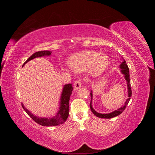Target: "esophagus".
Segmentation results:
<instances>
[{
  "mask_svg": "<svg viewBox=\"0 0 155 155\" xmlns=\"http://www.w3.org/2000/svg\"><path fill=\"white\" fill-rule=\"evenodd\" d=\"M81 81L79 80H77L75 81L74 84V90H78L79 88H80L81 87Z\"/></svg>",
  "mask_w": 155,
  "mask_h": 155,
  "instance_id": "esophagus-1",
  "label": "esophagus"
}]
</instances>
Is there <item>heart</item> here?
Wrapping results in <instances>:
<instances>
[{
	"instance_id": "b5f03b06",
	"label": "heart",
	"mask_w": 155,
	"mask_h": 155,
	"mask_svg": "<svg viewBox=\"0 0 155 155\" xmlns=\"http://www.w3.org/2000/svg\"><path fill=\"white\" fill-rule=\"evenodd\" d=\"M68 64L73 71L82 72L88 68L91 74L97 76L107 68L109 64V59L104 54L85 50L70 56Z\"/></svg>"
}]
</instances>
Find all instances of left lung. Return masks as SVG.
<instances>
[{
    "label": "left lung",
    "instance_id": "8db88e82",
    "mask_svg": "<svg viewBox=\"0 0 155 155\" xmlns=\"http://www.w3.org/2000/svg\"><path fill=\"white\" fill-rule=\"evenodd\" d=\"M120 68L121 69V72L122 74L124 75V78L125 79V80L127 81V92H128V98L127 99L126 101L125 102L124 105L122 107H121L119 109L117 110H115L114 111H112L110 113H107V114H102V113H99V112H96L94 109H93L92 105V98H93V92L92 91H91V104H90V107L92 112H93V114L97 117H99V118H114L115 116H117L120 115L121 113H122L125 109L126 108L127 105L129 104V102L130 101L131 95H132V91H131V88H130V79L129 77V69L128 68L127 64L126 63V61L124 59V61L121 62V63L120 64Z\"/></svg>",
    "mask_w": 155,
    "mask_h": 155
}]
</instances>
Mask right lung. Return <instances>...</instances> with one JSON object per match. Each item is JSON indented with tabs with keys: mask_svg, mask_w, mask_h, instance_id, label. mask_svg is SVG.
Returning <instances> with one entry per match:
<instances>
[{
	"mask_svg": "<svg viewBox=\"0 0 155 155\" xmlns=\"http://www.w3.org/2000/svg\"><path fill=\"white\" fill-rule=\"evenodd\" d=\"M51 51L48 50L44 51H39L37 52L32 54L30 57L28 59L26 62L23 64V66L30 61L33 59L41 57H45V56H50L51 55ZM73 91V87L72 84H66L63 86V88L61 93V96L60 98L59 102V107L56 115L54 116L52 118H41L35 116L34 114H32L30 111L28 110L24 106L23 104H22V108L26 112V113L28 114L31 118L34 120L36 123L38 124L43 125V126H55L60 124H63L65 121L67 120L69 114V100L70 96H71L72 92Z\"/></svg>",
	"mask_w": 155,
	"mask_h": 155,
	"instance_id": "1",
	"label": "right lung"
}]
</instances>
